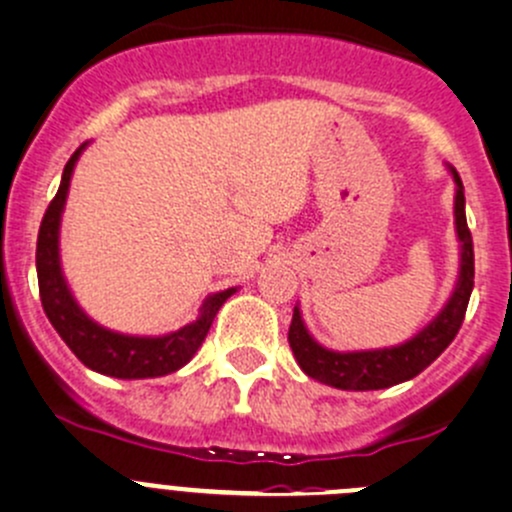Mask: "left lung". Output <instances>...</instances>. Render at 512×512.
Here are the masks:
<instances>
[{
	"label": "left lung",
	"mask_w": 512,
	"mask_h": 512,
	"mask_svg": "<svg viewBox=\"0 0 512 512\" xmlns=\"http://www.w3.org/2000/svg\"><path fill=\"white\" fill-rule=\"evenodd\" d=\"M450 172H453V180L458 185V190H455V232H458L460 240V272L450 300L445 302V307L433 322H428L418 335L410 337L403 345L357 352H337L322 347L307 332L300 307H295L287 340H290L297 365L302 367L307 377L325 382L337 390H382L398 385V382L413 380L430 362L438 360L440 352L455 340L465 320L470 292H473L475 257L473 237H470L468 220H465L463 182L453 167H450Z\"/></svg>",
	"instance_id": "left-lung-1"
}]
</instances>
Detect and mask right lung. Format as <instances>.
I'll use <instances>...</instances> for the list:
<instances>
[{
  "label": "right lung",
  "mask_w": 512,
  "mask_h": 512,
  "mask_svg": "<svg viewBox=\"0 0 512 512\" xmlns=\"http://www.w3.org/2000/svg\"><path fill=\"white\" fill-rule=\"evenodd\" d=\"M84 145L69 157L64 165L62 182L49 202L47 212L42 217L37 237V280L42 307L47 312L49 322L59 332L69 350L94 372L119 377V380H142V377H162L180 370L182 365L192 360L200 345L210 332L212 320L217 310L225 305L230 295H235L237 287L215 292L200 307V317L190 325L180 327L177 332L160 337H135L119 335L97 325L92 317L84 315L82 307L69 292L67 280L62 275V262H59V222H62L64 202H67L69 180H72L74 165L82 155Z\"/></svg>",
  "instance_id": "add662e5"
}]
</instances>
